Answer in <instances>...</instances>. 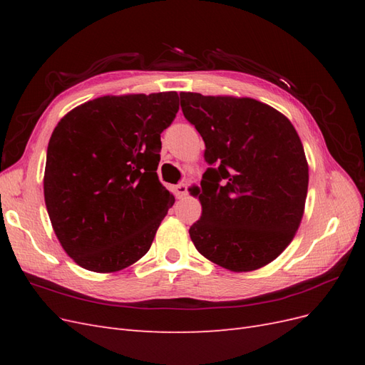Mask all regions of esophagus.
<instances>
[{
  "label": "esophagus",
  "mask_w": 365,
  "mask_h": 365,
  "mask_svg": "<svg viewBox=\"0 0 365 365\" xmlns=\"http://www.w3.org/2000/svg\"><path fill=\"white\" fill-rule=\"evenodd\" d=\"M175 192H176V196H178V197H184L187 195V184L185 182L176 184Z\"/></svg>",
  "instance_id": "34e87169"
}]
</instances>
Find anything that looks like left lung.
I'll use <instances>...</instances> for the list:
<instances>
[{
	"instance_id": "8db88e82",
	"label": "left lung",
	"mask_w": 365,
	"mask_h": 365,
	"mask_svg": "<svg viewBox=\"0 0 365 365\" xmlns=\"http://www.w3.org/2000/svg\"><path fill=\"white\" fill-rule=\"evenodd\" d=\"M208 169L197 187L201 219L190 239L233 272L259 269L288 247L304 213L309 165L289 118L251 97L180 93Z\"/></svg>"
}]
</instances>
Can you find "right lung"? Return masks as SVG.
Returning a JSON list of instances; mask_svg holds the SVG:
<instances>
[{
    "mask_svg": "<svg viewBox=\"0 0 365 365\" xmlns=\"http://www.w3.org/2000/svg\"><path fill=\"white\" fill-rule=\"evenodd\" d=\"M178 109L175 91L103 96L54 128L43 200L54 235L79 267L111 274L149 251L175 202L157 168L161 132Z\"/></svg>",
    "mask_w": 365,
    "mask_h": 365,
    "instance_id": "1",
    "label": "right lung"
}]
</instances>
